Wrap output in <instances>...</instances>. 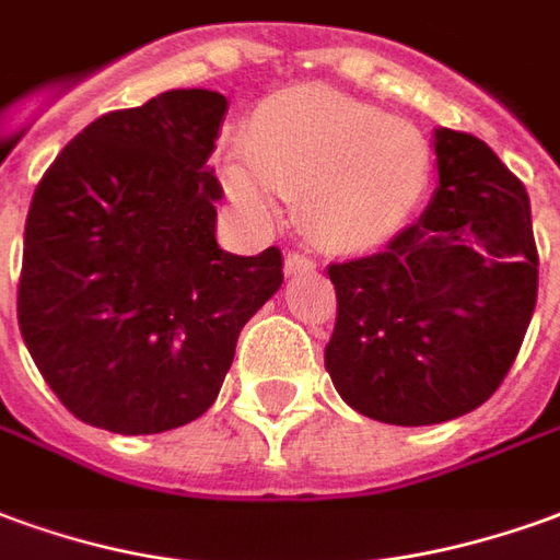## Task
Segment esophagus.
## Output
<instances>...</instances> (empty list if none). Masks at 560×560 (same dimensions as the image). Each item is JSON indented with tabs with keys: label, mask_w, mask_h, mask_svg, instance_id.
Listing matches in <instances>:
<instances>
[{
	"label": "esophagus",
	"mask_w": 560,
	"mask_h": 560,
	"mask_svg": "<svg viewBox=\"0 0 560 560\" xmlns=\"http://www.w3.org/2000/svg\"><path fill=\"white\" fill-rule=\"evenodd\" d=\"M312 267V257L308 254H300V252H288L284 254V272L293 276V272H300V269H308Z\"/></svg>",
	"instance_id": "34e87169"
}]
</instances>
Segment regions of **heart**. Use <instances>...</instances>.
<instances>
[{
  "mask_svg": "<svg viewBox=\"0 0 560 560\" xmlns=\"http://www.w3.org/2000/svg\"><path fill=\"white\" fill-rule=\"evenodd\" d=\"M428 182V142L412 124L320 88L257 105L245 151L224 163V185L242 209L272 218L281 197H303L312 230L342 248L397 233Z\"/></svg>",
  "mask_w": 560,
  "mask_h": 560,
  "instance_id": "heart-1",
  "label": "heart"
}]
</instances>
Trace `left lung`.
I'll return each instance as SVG.
<instances>
[{"mask_svg": "<svg viewBox=\"0 0 560 560\" xmlns=\"http://www.w3.org/2000/svg\"><path fill=\"white\" fill-rule=\"evenodd\" d=\"M440 187L385 252L330 264L324 363L361 416L421 428L467 416L510 373L537 306L525 185L470 132H433Z\"/></svg>", "mask_w": 560, "mask_h": 560, "instance_id": "8db88e82", "label": "left lung"}]
</instances>
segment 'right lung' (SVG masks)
I'll return each mask as SVG.
<instances>
[{
    "mask_svg": "<svg viewBox=\"0 0 560 560\" xmlns=\"http://www.w3.org/2000/svg\"><path fill=\"white\" fill-rule=\"evenodd\" d=\"M226 115L214 90H166L96 117L35 187L18 320L60 402L112 433L199 418L236 339L279 291L281 252L218 248L206 160Z\"/></svg>",
    "mask_w": 560,
    "mask_h": 560,
    "instance_id": "obj_1",
    "label": "right lung"
}]
</instances>
